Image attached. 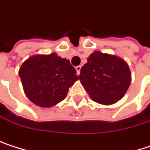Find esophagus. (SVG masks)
I'll use <instances>...</instances> for the list:
<instances>
[{
  "label": "esophagus",
  "mask_w": 150,
  "mask_h": 150,
  "mask_svg": "<svg viewBox=\"0 0 150 150\" xmlns=\"http://www.w3.org/2000/svg\"><path fill=\"white\" fill-rule=\"evenodd\" d=\"M76 71H77V74L79 75V74H80V71H81V66H80V65L77 66V67H76Z\"/></svg>",
  "instance_id": "esophagus-1"
}]
</instances>
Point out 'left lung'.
I'll use <instances>...</instances> for the list:
<instances>
[{
  "mask_svg": "<svg viewBox=\"0 0 150 150\" xmlns=\"http://www.w3.org/2000/svg\"><path fill=\"white\" fill-rule=\"evenodd\" d=\"M79 79L93 102L111 105L123 98L132 76L125 60L115 54L95 51L81 68Z\"/></svg>",
  "mask_w": 150,
  "mask_h": 150,
  "instance_id": "obj_1",
  "label": "left lung"
}]
</instances>
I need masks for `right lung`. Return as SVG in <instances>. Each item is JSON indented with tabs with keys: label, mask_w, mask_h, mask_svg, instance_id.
I'll return each instance as SVG.
<instances>
[{
	"label": "right lung",
	"mask_w": 150,
	"mask_h": 150,
	"mask_svg": "<svg viewBox=\"0 0 150 150\" xmlns=\"http://www.w3.org/2000/svg\"><path fill=\"white\" fill-rule=\"evenodd\" d=\"M18 73L25 96L41 108H50L64 100L69 87L79 79L70 61L57 53L32 55Z\"/></svg>",
	"instance_id": "add662e5"
}]
</instances>
